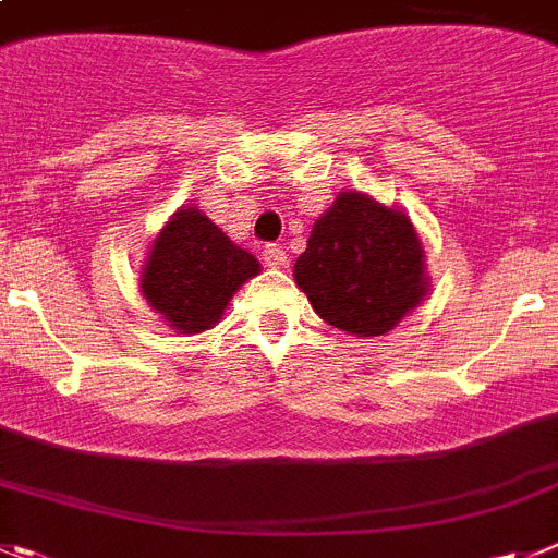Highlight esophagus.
<instances>
[{"label":"esophagus","mask_w":558,"mask_h":558,"mask_svg":"<svg viewBox=\"0 0 558 558\" xmlns=\"http://www.w3.org/2000/svg\"><path fill=\"white\" fill-rule=\"evenodd\" d=\"M263 259L265 265H270V268H284L288 265V252H284L282 245H265L263 248Z\"/></svg>","instance_id":"34e87169"}]
</instances>
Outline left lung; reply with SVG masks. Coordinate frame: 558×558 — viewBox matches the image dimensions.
Segmentation results:
<instances>
[{
	"label": "left lung",
	"instance_id": "left-lung-1",
	"mask_svg": "<svg viewBox=\"0 0 558 558\" xmlns=\"http://www.w3.org/2000/svg\"><path fill=\"white\" fill-rule=\"evenodd\" d=\"M293 276L315 313L354 337L396 329L432 288L412 218L362 191L337 193L313 223Z\"/></svg>",
	"mask_w": 558,
	"mask_h": 558
}]
</instances>
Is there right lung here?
<instances>
[{
	"mask_svg": "<svg viewBox=\"0 0 558 558\" xmlns=\"http://www.w3.org/2000/svg\"><path fill=\"white\" fill-rule=\"evenodd\" d=\"M259 274L245 252L198 207H179L151 240L141 268V293L177 335H202L221 324L232 295Z\"/></svg>",
	"mask_w": 558,
	"mask_h": 558,
	"instance_id": "right-lung-1",
	"label": "right lung"
}]
</instances>
